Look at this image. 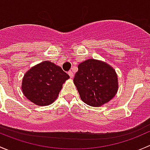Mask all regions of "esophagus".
I'll return each instance as SVG.
<instances>
[{
    "mask_svg": "<svg viewBox=\"0 0 150 150\" xmlns=\"http://www.w3.org/2000/svg\"><path fill=\"white\" fill-rule=\"evenodd\" d=\"M68 74H69V76L71 77V78H73V76H74V75H73V72L71 71H69V72H68Z\"/></svg>",
    "mask_w": 150,
    "mask_h": 150,
    "instance_id": "esophagus-1",
    "label": "esophagus"
}]
</instances>
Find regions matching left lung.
Instances as JSON below:
<instances>
[{"mask_svg": "<svg viewBox=\"0 0 150 150\" xmlns=\"http://www.w3.org/2000/svg\"><path fill=\"white\" fill-rule=\"evenodd\" d=\"M74 83L81 100L92 107L108 103L118 89V76L113 68L95 59H88L79 65Z\"/></svg>", "mask_w": 150, "mask_h": 150, "instance_id": "8db88e82", "label": "left lung"}]
</instances>
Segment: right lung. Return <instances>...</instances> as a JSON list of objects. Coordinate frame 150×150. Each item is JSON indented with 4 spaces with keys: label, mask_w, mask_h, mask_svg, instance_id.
Masks as SVG:
<instances>
[{
    "label": "right lung",
    "mask_w": 150,
    "mask_h": 150,
    "mask_svg": "<svg viewBox=\"0 0 150 150\" xmlns=\"http://www.w3.org/2000/svg\"><path fill=\"white\" fill-rule=\"evenodd\" d=\"M69 76L60 66L45 61L33 66L23 77L21 89L29 100L40 106L49 105L58 96Z\"/></svg>",
    "instance_id": "right-lung-1"
}]
</instances>
